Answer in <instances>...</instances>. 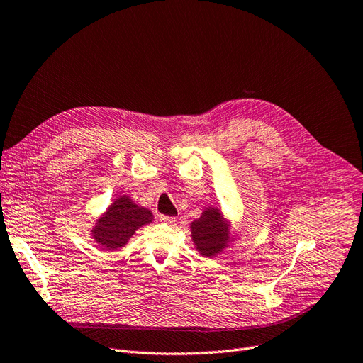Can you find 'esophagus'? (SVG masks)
<instances>
[{"label": "esophagus", "mask_w": 363, "mask_h": 363, "mask_svg": "<svg viewBox=\"0 0 363 363\" xmlns=\"http://www.w3.org/2000/svg\"><path fill=\"white\" fill-rule=\"evenodd\" d=\"M160 221L164 224H174L177 221V217H171V216H160Z\"/></svg>", "instance_id": "esophagus-1"}]
</instances>
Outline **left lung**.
Wrapping results in <instances>:
<instances>
[{
    "mask_svg": "<svg viewBox=\"0 0 363 363\" xmlns=\"http://www.w3.org/2000/svg\"><path fill=\"white\" fill-rule=\"evenodd\" d=\"M194 245L203 256L211 257L220 253L228 243V224L218 208H206L203 216L191 223Z\"/></svg>",
    "mask_w": 363,
    "mask_h": 363,
    "instance_id": "1",
    "label": "left lung"
}]
</instances>
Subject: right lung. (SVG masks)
I'll return each mask as SVG.
<instances>
[{"mask_svg": "<svg viewBox=\"0 0 363 363\" xmlns=\"http://www.w3.org/2000/svg\"><path fill=\"white\" fill-rule=\"evenodd\" d=\"M153 214L131 201L127 195H121L108 210L96 220L92 230L94 240L106 249L123 247L138 228L152 223Z\"/></svg>", "mask_w": 363, "mask_h": 363, "instance_id": "add662e5", "label": "right lung"}]
</instances>
